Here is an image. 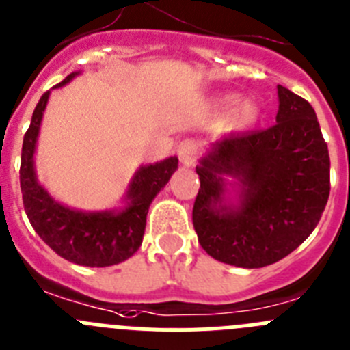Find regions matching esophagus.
I'll use <instances>...</instances> for the list:
<instances>
[{
    "label": "esophagus",
    "mask_w": 350,
    "mask_h": 350,
    "mask_svg": "<svg viewBox=\"0 0 350 350\" xmlns=\"http://www.w3.org/2000/svg\"><path fill=\"white\" fill-rule=\"evenodd\" d=\"M196 150H198V144L194 142V140L192 139L182 140V142L177 146V154L182 165L194 166V163H196Z\"/></svg>",
    "instance_id": "obj_1"
}]
</instances>
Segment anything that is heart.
Returning a JSON list of instances; mask_svg holds the SVG:
<instances>
[{
  "mask_svg": "<svg viewBox=\"0 0 350 350\" xmlns=\"http://www.w3.org/2000/svg\"><path fill=\"white\" fill-rule=\"evenodd\" d=\"M234 105L230 107L229 116H227V123L230 126H250V124L255 123L258 120V114H260V107L252 98H243L238 100V95L227 94L220 95V97L215 98V104L219 107H227V105Z\"/></svg>",
  "mask_w": 350,
  "mask_h": 350,
  "instance_id": "b5f03b06",
  "label": "heart"
}]
</instances>
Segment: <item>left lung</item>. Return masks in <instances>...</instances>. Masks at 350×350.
I'll list each match as a JSON object with an SVG mask.
<instances>
[{"instance_id":"left-lung-1","label":"left lung","mask_w":350,"mask_h":350,"mask_svg":"<svg viewBox=\"0 0 350 350\" xmlns=\"http://www.w3.org/2000/svg\"><path fill=\"white\" fill-rule=\"evenodd\" d=\"M278 97L275 124L222 137L196 166L192 224L204 252L224 264L281 260L309 238L328 203V146L316 112L281 85ZM226 176L239 187L236 205L226 203Z\"/></svg>"}]
</instances>
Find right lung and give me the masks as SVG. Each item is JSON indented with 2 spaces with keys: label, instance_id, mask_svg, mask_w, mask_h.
<instances>
[{
  "label": "right lung",
  "instance_id": "add662e5",
  "mask_svg": "<svg viewBox=\"0 0 350 350\" xmlns=\"http://www.w3.org/2000/svg\"><path fill=\"white\" fill-rule=\"evenodd\" d=\"M72 72L53 88L67 85ZM50 90L41 95L22 144L21 189L25 213L40 238L57 255L86 267H109L130 258L142 245L150 203L178 168L177 156L140 166L126 191L123 210H72L48 194L34 172V150Z\"/></svg>",
  "mask_w": 350,
  "mask_h": 350
}]
</instances>
